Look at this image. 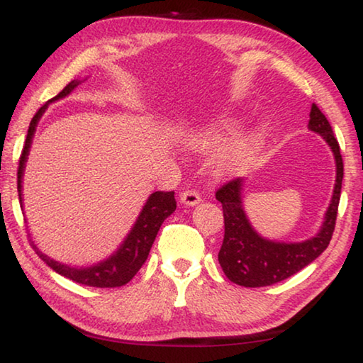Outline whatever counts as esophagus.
Masks as SVG:
<instances>
[{"instance_id": "obj_1", "label": "esophagus", "mask_w": 363, "mask_h": 363, "mask_svg": "<svg viewBox=\"0 0 363 363\" xmlns=\"http://www.w3.org/2000/svg\"><path fill=\"white\" fill-rule=\"evenodd\" d=\"M201 201V196L199 195V192H195V190H184L181 194V203L187 205V206H195L199 205Z\"/></svg>"}]
</instances>
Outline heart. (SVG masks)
Masks as SVG:
<instances>
[{
    "instance_id": "1",
    "label": "heart",
    "mask_w": 363,
    "mask_h": 363,
    "mask_svg": "<svg viewBox=\"0 0 363 363\" xmlns=\"http://www.w3.org/2000/svg\"><path fill=\"white\" fill-rule=\"evenodd\" d=\"M235 130L237 123L229 121L223 125V128H219V130L196 131L190 136L189 145L195 150L216 149L220 144H224L230 138V134L235 133ZM266 134L267 128L261 125L248 134H245V136L235 139L229 145H225L214 158V173L218 176H235L243 173L245 169L253 164L264 144V139H266Z\"/></svg>"
}]
</instances>
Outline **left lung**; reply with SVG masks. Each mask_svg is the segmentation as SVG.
Returning <instances> with one entry per match:
<instances>
[{"label":"left lung","mask_w":363,"mask_h":363,"mask_svg":"<svg viewBox=\"0 0 363 363\" xmlns=\"http://www.w3.org/2000/svg\"><path fill=\"white\" fill-rule=\"evenodd\" d=\"M309 130L327 140L336 162V182L330 206L325 213L323 224L315 237L298 243L272 242L261 237L253 227L243 210L242 190L243 179H232L218 189L216 200L223 203L224 211V240L219 250L218 259L225 277L242 286H267L291 277L307 264L317 259L333 235L337 205L342 184V157L340 144L331 130L330 123L320 108L312 104Z\"/></svg>","instance_id":"8db88e82"}]
</instances>
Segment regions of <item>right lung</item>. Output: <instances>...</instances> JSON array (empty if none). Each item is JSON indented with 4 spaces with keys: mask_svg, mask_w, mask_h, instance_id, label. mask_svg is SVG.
Listing matches in <instances>:
<instances>
[{
    "mask_svg": "<svg viewBox=\"0 0 363 363\" xmlns=\"http://www.w3.org/2000/svg\"><path fill=\"white\" fill-rule=\"evenodd\" d=\"M78 84H79L78 79H73V82L67 84L65 88L60 91L56 97H52L48 104L69 96ZM48 104H45V106L35 113L32 121H30L26 144H23V149L21 153L19 169H17V190H19L21 203H22V176H23V169H26L30 145H32L36 125H38L41 115L45 113V110L48 108ZM174 210H176V199H174L173 190H171V192H162V190H160V192H153L149 196V200H147V203L144 205L143 211H140L136 224L133 225V229L130 230V233H128L125 242L120 245V248L116 250L112 256H108L106 261H101L99 264H96V266H91V267H70L67 266V264L54 261L45 253H41L33 242H32V247L36 251V255H38L49 267L56 270L57 274L64 275V277L77 281L79 285L96 286V288L121 286V285H126L128 281L138 274V270L143 267L147 256L150 253L152 245L155 242V237L160 230V227H162L163 220L167 219Z\"/></svg>",
    "mask_w": 363,
    "mask_h": 363,
    "instance_id": "obj_1",
    "label": "right lung"
}]
</instances>
